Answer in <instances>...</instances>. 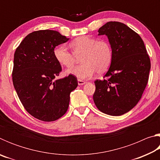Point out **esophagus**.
<instances>
[{
  "mask_svg": "<svg viewBox=\"0 0 160 160\" xmlns=\"http://www.w3.org/2000/svg\"><path fill=\"white\" fill-rule=\"evenodd\" d=\"M78 85H85L86 82H85V81H83L82 80H78Z\"/></svg>",
  "mask_w": 160,
  "mask_h": 160,
  "instance_id": "34e87169",
  "label": "esophagus"
}]
</instances>
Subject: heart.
<instances>
[{
    "mask_svg": "<svg viewBox=\"0 0 160 160\" xmlns=\"http://www.w3.org/2000/svg\"><path fill=\"white\" fill-rule=\"evenodd\" d=\"M72 53L63 46H58L53 50L56 60L62 66L71 68L78 58L82 56L80 66L68 70L67 74L81 80L91 78L97 72L104 73L109 68L113 59V50L107 40H97L88 36H80L70 42Z\"/></svg>",
    "mask_w": 160,
    "mask_h": 160,
    "instance_id": "b5f03b06",
    "label": "heart"
}]
</instances>
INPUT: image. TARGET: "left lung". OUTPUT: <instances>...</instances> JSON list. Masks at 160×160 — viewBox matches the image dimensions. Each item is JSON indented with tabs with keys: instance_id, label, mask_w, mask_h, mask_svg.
I'll return each mask as SVG.
<instances>
[{
	"instance_id": "1",
	"label": "left lung",
	"mask_w": 160,
	"mask_h": 160,
	"mask_svg": "<svg viewBox=\"0 0 160 160\" xmlns=\"http://www.w3.org/2000/svg\"><path fill=\"white\" fill-rule=\"evenodd\" d=\"M98 32L108 37L113 59L104 76L107 80L94 82L93 100L100 112L121 116L141 99L148 84L150 60L141 37L125 24L109 22Z\"/></svg>"
}]
</instances>
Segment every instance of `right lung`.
<instances>
[{
  "mask_svg": "<svg viewBox=\"0 0 160 160\" xmlns=\"http://www.w3.org/2000/svg\"><path fill=\"white\" fill-rule=\"evenodd\" d=\"M69 40L55 30L29 34L14 54L12 82L27 112L43 121H53L68 109L70 94L78 87L77 78L69 75L55 80L61 72L56 60V47Z\"/></svg>",
  "mask_w": 160,
  "mask_h": 160,
  "instance_id": "obj_1",
  "label": "right lung"
}]
</instances>
